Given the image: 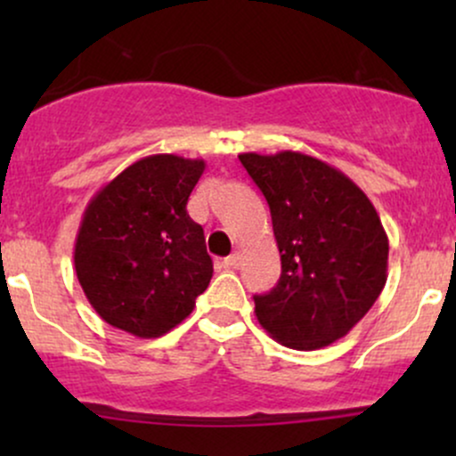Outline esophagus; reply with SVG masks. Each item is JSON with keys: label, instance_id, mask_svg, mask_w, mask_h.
<instances>
[{"label": "esophagus", "instance_id": "esophagus-1", "mask_svg": "<svg viewBox=\"0 0 456 456\" xmlns=\"http://www.w3.org/2000/svg\"><path fill=\"white\" fill-rule=\"evenodd\" d=\"M240 264H242V257H240V253L229 255V257L224 259V268H232V270H235V268H240Z\"/></svg>", "mask_w": 456, "mask_h": 456}]
</instances>
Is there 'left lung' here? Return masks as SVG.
I'll use <instances>...</instances> for the list:
<instances>
[{
  "label": "left lung",
  "instance_id": "obj_1",
  "mask_svg": "<svg viewBox=\"0 0 456 456\" xmlns=\"http://www.w3.org/2000/svg\"><path fill=\"white\" fill-rule=\"evenodd\" d=\"M240 162L268 201L281 253V279L255 296V315L285 347H328L369 313L388 279L379 214L362 188L315 156L246 151Z\"/></svg>",
  "mask_w": 456,
  "mask_h": 456
}]
</instances>
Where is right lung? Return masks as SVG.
<instances>
[{"label": "right lung", "mask_w": 456, "mask_h": 456, "mask_svg": "<svg viewBox=\"0 0 456 456\" xmlns=\"http://www.w3.org/2000/svg\"><path fill=\"white\" fill-rule=\"evenodd\" d=\"M206 160L145 156L87 203L75 240V270L109 326L156 338L191 315L212 279L201 224L186 203Z\"/></svg>", "instance_id": "obj_1"}]
</instances>
